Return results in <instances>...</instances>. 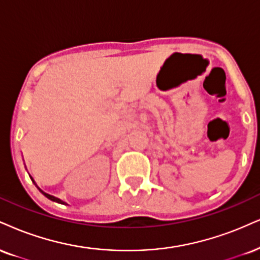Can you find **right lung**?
<instances>
[{"label": "right lung", "mask_w": 260, "mask_h": 260, "mask_svg": "<svg viewBox=\"0 0 260 260\" xmlns=\"http://www.w3.org/2000/svg\"><path fill=\"white\" fill-rule=\"evenodd\" d=\"M37 189H39V187H37ZM40 190V191L41 192H42L43 193V195H45L46 196V198L47 199H49V200H51V201H54V202H58V203H60L61 201H60V200H59V199H57V198H54V196H52V195H48V193H46V192H43L42 191V190H41V189H39Z\"/></svg>", "instance_id": "1"}]
</instances>
